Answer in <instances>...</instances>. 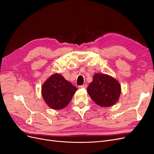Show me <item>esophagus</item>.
Listing matches in <instances>:
<instances>
[{"instance_id": "34e87169", "label": "esophagus", "mask_w": 154, "mask_h": 154, "mask_svg": "<svg viewBox=\"0 0 154 154\" xmlns=\"http://www.w3.org/2000/svg\"><path fill=\"white\" fill-rule=\"evenodd\" d=\"M87 87V85L86 84L83 85H80L79 86V88H86Z\"/></svg>"}]
</instances>
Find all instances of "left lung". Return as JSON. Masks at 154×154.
<instances>
[{"instance_id": "8db88e82", "label": "left lung", "mask_w": 154, "mask_h": 154, "mask_svg": "<svg viewBox=\"0 0 154 154\" xmlns=\"http://www.w3.org/2000/svg\"><path fill=\"white\" fill-rule=\"evenodd\" d=\"M87 91L97 105L108 107L117 103L122 88L118 81L114 78L108 74L96 73Z\"/></svg>"}]
</instances>
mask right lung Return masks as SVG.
I'll return each instance as SVG.
<instances>
[{
  "instance_id": "right-lung-1",
  "label": "right lung",
  "mask_w": 154,
  "mask_h": 154,
  "mask_svg": "<svg viewBox=\"0 0 154 154\" xmlns=\"http://www.w3.org/2000/svg\"><path fill=\"white\" fill-rule=\"evenodd\" d=\"M77 90L71 82L66 80L61 74L56 72L43 83L42 95L51 109L60 110L67 106Z\"/></svg>"
}]
</instances>
